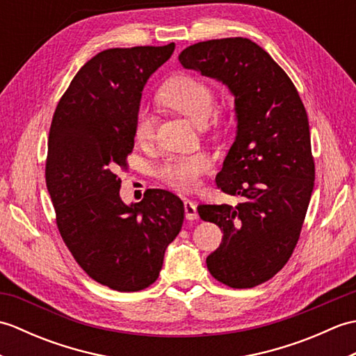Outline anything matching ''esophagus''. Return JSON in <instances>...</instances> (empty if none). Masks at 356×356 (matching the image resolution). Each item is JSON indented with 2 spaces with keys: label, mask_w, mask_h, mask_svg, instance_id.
Instances as JSON below:
<instances>
[{
  "label": "esophagus",
  "mask_w": 356,
  "mask_h": 356,
  "mask_svg": "<svg viewBox=\"0 0 356 356\" xmlns=\"http://www.w3.org/2000/svg\"><path fill=\"white\" fill-rule=\"evenodd\" d=\"M185 217L186 220H195V218L199 217L197 205L191 200H185Z\"/></svg>",
  "instance_id": "34e87169"
}]
</instances>
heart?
Listing matches in <instances>:
<instances>
[{
    "label": "heart",
    "instance_id": "b5f03b06",
    "mask_svg": "<svg viewBox=\"0 0 356 356\" xmlns=\"http://www.w3.org/2000/svg\"><path fill=\"white\" fill-rule=\"evenodd\" d=\"M159 101L186 116L194 124L203 125L213 115L216 96L207 82L191 74L180 73L162 86ZM153 136L154 118L149 111L142 108L134 120V138L138 142H148ZM209 166V159L203 154L174 157L162 166L161 177L165 184L179 191H193L199 186L202 174H205Z\"/></svg>",
    "mask_w": 356,
    "mask_h": 356
}]
</instances>
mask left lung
<instances>
[{"label":"left lung","mask_w":356,"mask_h":356,"mask_svg":"<svg viewBox=\"0 0 356 356\" xmlns=\"http://www.w3.org/2000/svg\"><path fill=\"white\" fill-rule=\"evenodd\" d=\"M179 61L228 87L237 130L216 182L237 207L199 205L202 220L222 229L207 266L237 289L274 277L297 245L311 200L315 165L305 105L289 76L248 38L193 44Z\"/></svg>","instance_id":"8db88e82"}]
</instances>
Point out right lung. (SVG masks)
Returning <instances> with one entry per match:
<instances>
[{"label":"right lung","mask_w":356,"mask_h":356,"mask_svg":"<svg viewBox=\"0 0 356 356\" xmlns=\"http://www.w3.org/2000/svg\"><path fill=\"white\" fill-rule=\"evenodd\" d=\"M174 47L97 53L73 78L51 120L45 184L58 229L87 275L119 292L153 284L182 229L177 195L148 190L139 203L125 205L115 174L134 147L142 90Z\"/></svg>","instance_id":"right-lung-1"}]
</instances>
